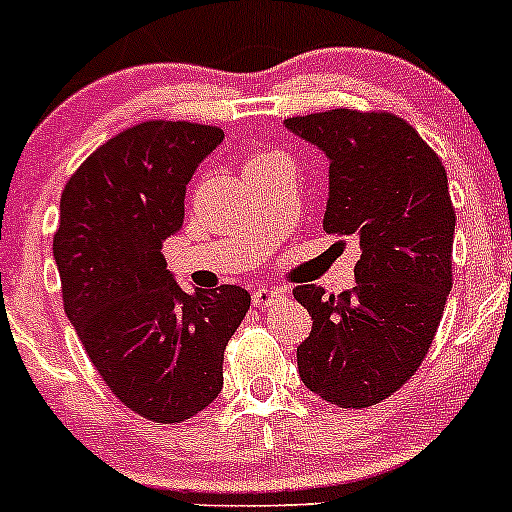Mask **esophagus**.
Here are the masks:
<instances>
[{"mask_svg":"<svg viewBox=\"0 0 512 512\" xmlns=\"http://www.w3.org/2000/svg\"><path fill=\"white\" fill-rule=\"evenodd\" d=\"M282 297H285V292H282V289H275V287L252 289V304H255V307H272V304L280 302Z\"/></svg>","mask_w":512,"mask_h":512,"instance_id":"obj_1","label":"esophagus"}]
</instances>
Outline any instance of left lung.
I'll use <instances>...</instances> for the list:
<instances>
[{"label": "left lung", "mask_w": 512, "mask_h": 512, "mask_svg": "<svg viewBox=\"0 0 512 512\" xmlns=\"http://www.w3.org/2000/svg\"><path fill=\"white\" fill-rule=\"evenodd\" d=\"M329 160L324 230L354 235L356 287H294L312 332L297 347L304 386L342 409H366L406 384L443 317L453 275V213L441 158L391 113L334 108L287 118Z\"/></svg>", "instance_id": "8db88e82"}]
</instances>
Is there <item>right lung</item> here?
<instances>
[{"mask_svg":"<svg viewBox=\"0 0 512 512\" xmlns=\"http://www.w3.org/2000/svg\"><path fill=\"white\" fill-rule=\"evenodd\" d=\"M215 126L146 121L96 148L61 193L54 260L91 364L131 411L180 423L223 391V354L250 309L237 285L185 292L163 257Z\"/></svg>","mask_w":512,"mask_h":512,"instance_id":"right-lung-1","label":"right lung"}]
</instances>
